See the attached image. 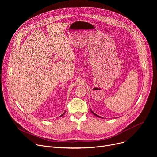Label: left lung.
Returning <instances> with one entry per match:
<instances>
[{"label": "left lung", "instance_id": "8db88e82", "mask_svg": "<svg viewBox=\"0 0 157 157\" xmlns=\"http://www.w3.org/2000/svg\"><path fill=\"white\" fill-rule=\"evenodd\" d=\"M91 112H92V113H93V114H94V115H95V116H97V117H100V116H98V115H97V114H95V113H93V111H92V110H91Z\"/></svg>", "mask_w": 157, "mask_h": 157}]
</instances>
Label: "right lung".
<instances>
[{"label":"right lung","instance_id":"right-lung-1","mask_svg":"<svg viewBox=\"0 0 157 157\" xmlns=\"http://www.w3.org/2000/svg\"><path fill=\"white\" fill-rule=\"evenodd\" d=\"M64 114H62V115H61V116H59V117H61V116H63V115H64Z\"/></svg>","mask_w":157,"mask_h":157}]
</instances>
